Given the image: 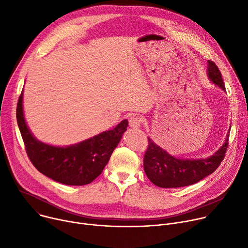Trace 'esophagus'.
Here are the masks:
<instances>
[{"label": "esophagus", "instance_id": "1", "mask_svg": "<svg viewBox=\"0 0 248 248\" xmlns=\"http://www.w3.org/2000/svg\"><path fill=\"white\" fill-rule=\"evenodd\" d=\"M128 124L129 126L133 129L136 128H140V124H141V118L139 116H132L129 118L128 120Z\"/></svg>", "mask_w": 248, "mask_h": 248}]
</instances>
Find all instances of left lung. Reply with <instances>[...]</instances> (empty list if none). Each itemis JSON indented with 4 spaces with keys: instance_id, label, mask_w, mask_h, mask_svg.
<instances>
[{
    "instance_id": "left-lung-1",
    "label": "left lung",
    "mask_w": 248,
    "mask_h": 248,
    "mask_svg": "<svg viewBox=\"0 0 248 248\" xmlns=\"http://www.w3.org/2000/svg\"><path fill=\"white\" fill-rule=\"evenodd\" d=\"M207 74L209 80L226 92L221 74L217 65L208 60ZM230 129L223 144L206 158H180L156 144L148 138L149 144L143 159L144 172L150 181L161 188H179L195 184L211 175L223 160L226 154Z\"/></svg>"
}]
</instances>
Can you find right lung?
<instances>
[{
  "instance_id": "right-lung-1",
  "label": "right lung",
  "mask_w": 248,
  "mask_h": 248,
  "mask_svg": "<svg viewBox=\"0 0 248 248\" xmlns=\"http://www.w3.org/2000/svg\"><path fill=\"white\" fill-rule=\"evenodd\" d=\"M22 101L24 91L17 102L16 121L31 161L40 173L65 185L83 186L93 182L108 162L128 125L125 119L112 129L78 143L56 146L33 136L26 122Z\"/></svg>"
}]
</instances>
